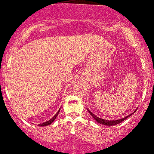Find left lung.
<instances>
[{
	"instance_id": "8db88e82",
	"label": "left lung",
	"mask_w": 154,
	"mask_h": 154,
	"mask_svg": "<svg viewBox=\"0 0 154 154\" xmlns=\"http://www.w3.org/2000/svg\"><path fill=\"white\" fill-rule=\"evenodd\" d=\"M88 112H89L90 114H91V115L92 116H93V118H94L95 120L97 122L101 124V125H107V126H112V125H118V124L121 123L122 122H123L124 120H125L126 119H128V117H130V116L132 115V114H130V115L127 116L126 117L122 118V119H117V120H106V119H101V118H99V117H98V116H95V114H93V113H92L91 111L88 110ZM134 112H135V111H134ZM132 114H133V113H132Z\"/></svg>"
}]
</instances>
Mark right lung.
<instances>
[{"instance_id":"obj_1","label":"right lung","mask_w":154,"mask_h":154,"mask_svg":"<svg viewBox=\"0 0 154 154\" xmlns=\"http://www.w3.org/2000/svg\"><path fill=\"white\" fill-rule=\"evenodd\" d=\"M59 111H60V109L59 110V111H58V112L56 113V115H55V116H54V117H52L50 120H48V121L45 122H44V123H43V124H40V125H39V126H40V127H45V126H47V125H50L53 122H54L55 119H56V118L57 117L58 114H59Z\"/></svg>"}]
</instances>
